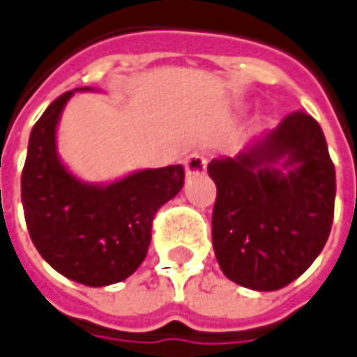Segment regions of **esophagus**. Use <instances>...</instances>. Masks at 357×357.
Returning <instances> with one entry per match:
<instances>
[{
  "label": "esophagus",
  "mask_w": 357,
  "mask_h": 357,
  "mask_svg": "<svg viewBox=\"0 0 357 357\" xmlns=\"http://www.w3.org/2000/svg\"><path fill=\"white\" fill-rule=\"evenodd\" d=\"M185 171L186 176H199V174H204L206 171V158L200 157V155H190V157L185 160Z\"/></svg>",
  "instance_id": "obj_1"
}]
</instances>
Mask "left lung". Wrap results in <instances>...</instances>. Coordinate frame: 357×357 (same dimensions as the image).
I'll return each mask as SVG.
<instances>
[{"label":"left lung","mask_w":357,"mask_h":357,"mask_svg":"<svg viewBox=\"0 0 357 357\" xmlns=\"http://www.w3.org/2000/svg\"><path fill=\"white\" fill-rule=\"evenodd\" d=\"M213 246L225 276L258 292L302 276L330 236L336 171L320 125L292 113L236 157L213 158Z\"/></svg>","instance_id":"8db88e82"}]
</instances>
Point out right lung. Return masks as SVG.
<instances>
[{
	"instance_id": "obj_1",
	"label": "right lung",
	"mask_w": 357,
	"mask_h": 357,
	"mask_svg": "<svg viewBox=\"0 0 357 357\" xmlns=\"http://www.w3.org/2000/svg\"><path fill=\"white\" fill-rule=\"evenodd\" d=\"M75 91H93L79 87ZM67 91L45 109L29 135L21 202L35 248L69 280L109 286L141 266L157 211L185 185V169L135 171L113 183H85L63 165L57 125Z\"/></svg>"
}]
</instances>
